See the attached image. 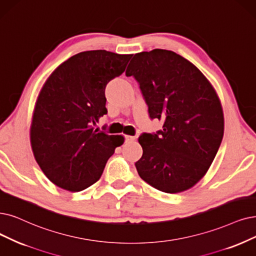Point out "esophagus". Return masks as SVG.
Listing matches in <instances>:
<instances>
[{
  "mask_svg": "<svg viewBox=\"0 0 256 256\" xmlns=\"http://www.w3.org/2000/svg\"><path fill=\"white\" fill-rule=\"evenodd\" d=\"M136 136H125V140H126V142H134V140H136Z\"/></svg>",
  "mask_w": 256,
  "mask_h": 256,
  "instance_id": "34e87169",
  "label": "esophagus"
}]
</instances>
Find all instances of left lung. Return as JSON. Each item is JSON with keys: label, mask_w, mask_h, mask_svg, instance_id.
<instances>
[{"label": "left lung", "mask_w": 256, "mask_h": 256, "mask_svg": "<svg viewBox=\"0 0 256 256\" xmlns=\"http://www.w3.org/2000/svg\"><path fill=\"white\" fill-rule=\"evenodd\" d=\"M126 76L138 83L150 118L164 122L162 130L138 138V176L166 193L193 187L206 174L224 136L216 90L188 60L165 49L134 54Z\"/></svg>", "instance_id": "obj_1"}]
</instances>
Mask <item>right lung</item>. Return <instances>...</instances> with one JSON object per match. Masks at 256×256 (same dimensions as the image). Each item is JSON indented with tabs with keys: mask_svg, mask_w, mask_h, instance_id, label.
<instances>
[{
	"mask_svg": "<svg viewBox=\"0 0 256 256\" xmlns=\"http://www.w3.org/2000/svg\"><path fill=\"white\" fill-rule=\"evenodd\" d=\"M131 56L106 50L80 52L60 64L40 90L30 140L38 166L60 188L78 192L94 185L124 142L122 136L94 126L107 114L106 85L124 72Z\"/></svg>",
	"mask_w": 256,
	"mask_h": 256,
	"instance_id": "obj_1",
	"label": "right lung"
}]
</instances>
